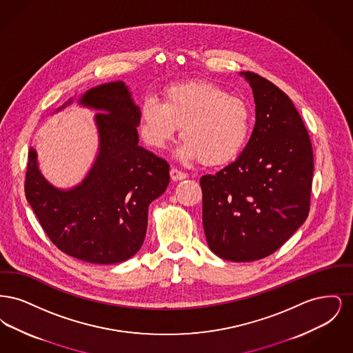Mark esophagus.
Segmentation results:
<instances>
[{
  "mask_svg": "<svg viewBox=\"0 0 353 353\" xmlns=\"http://www.w3.org/2000/svg\"><path fill=\"white\" fill-rule=\"evenodd\" d=\"M186 177H188V174L184 173V172H181V170L176 168L170 169V179L173 181H180V180H184Z\"/></svg>",
  "mask_w": 353,
  "mask_h": 353,
  "instance_id": "1",
  "label": "esophagus"
}]
</instances>
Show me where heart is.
<instances>
[{
	"mask_svg": "<svg viewBox=\"0 0 353 353\" xmlns=\"http://www.w3.org/2000/svg\"><path fill=\"white\" fill-rule=\"evenodd\" d=\"M181 128L183 160H201L205 165L230 163L245 148L252 112L248 103L210 82L173 84L163 103L145 98L139 112L141 139L153 150H163Z\"/></svg>",
	"mask_w": 353,
	"mask_h": 353,
	"instance_id": "1",
	"label": "heart"
}]
</instances>
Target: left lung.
<instances>
[{
  "label": "left lung",
  "mask_w": 353,
  "mask_h": 353,
  "mask_svg": "<svg viewBox=\"0 0 353 353\" xmlns=\"http://www.w3.org/2000/svg\"><path fill=\"white\" fill-rule=\"evenodd\" d=\"M255 125L238 159L200 179L210 250L232 262L276 252L307 219L314 173L310 134L294 103L268 79L245 71Z\"/></svg>",
  "instance_id": "left-lung-1"
}]
</instances>
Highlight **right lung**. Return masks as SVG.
Instances as JSON below:
<instances>
[{
  "label": "right lung",
  "mask_w": 353,
  "mask_h": 353,
  "mask_svg": "<svg viewBox=\"0 0 353 353\" xmlns=\"http://www.w3.org/2000/svg\"><path fill=\"white\" fill-rule=\"evenodd\" d=\"M79 104L103 111L95 115L99 153L92 168L81 184L62 190L46 181L30 148L25 194L61 252L88 263H119L140 250L148 206L165 192L169 165L139 145L140 108L121 81L88 90Z\"/></svg>",
  "instance_id": "1"
}]
</instances>
